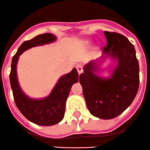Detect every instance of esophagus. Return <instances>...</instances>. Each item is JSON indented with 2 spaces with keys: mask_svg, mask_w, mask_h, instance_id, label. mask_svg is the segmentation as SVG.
<instances>
[{
  "mask_svg": "<svg viewBox=\"0 0 150 150\" xmlns=\"http://www.w3.org/2000/svg\"><path fill=\"white\" fill-rule=\"evenodd\" d=\"M76 69H77V71H78V72L79 75L83 72V67H82V66L81 65V64H78V65H77Z\"/></svg>",
  "mask_w": 150,
  "mask_h": 150,
  "instance_id": "obj_1",
  "label": "esophagus"
}]
</instances>
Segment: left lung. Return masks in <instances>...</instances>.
Listing matches in <instances>:
<instances>
[{"label": "left lung", "instance_id": "1", "mask_svg": "<svg viewBox=\"0 0 150 150\" xmlns=\"http://www.w3.org/2000/svg\"><path fill=\"white\" fill-rule=\"evenodd\" d=\"M107 46L104 55L117 60L110 78L96 75V61L83 67L79 82L83 88L87 107L92 115L103 120L117 117L129 107L137 95L139 87V64L134 45L125 36L116 32H104Z\"/></svg>", "mask_w": 150, "mask_h": 150}]
</instances>
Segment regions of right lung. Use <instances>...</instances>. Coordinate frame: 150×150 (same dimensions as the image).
<instances>
[{"label":"right lung","mask_w":150,"mask_h":150,"mask_svg":"<svg viewBox=\"0 0 150 150\" xmlns=\"http://www.w3.org/2000/svg\"><path fill=\"white\" fill-rule=\"evenodd\" d=\"M56 36L52 33H44L25 41L18 48L13 56L11 64L9 81L15 102L21 114L28 120L36 125L49 126L58 123L63 119L66 110V102L72 84L78 81V73L74 68L69 73L60 77L52 93L42 99H32L25 95L18 84L16 66L18 57L23 52L37 45L53 42Z\"/></svg>","instance_id":"add662e5"}]
</instances>
